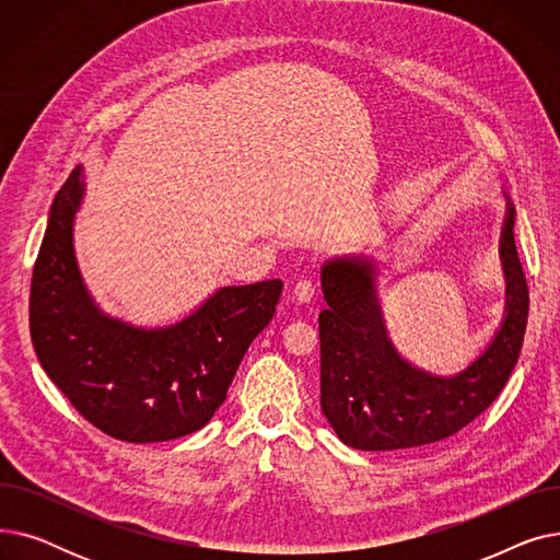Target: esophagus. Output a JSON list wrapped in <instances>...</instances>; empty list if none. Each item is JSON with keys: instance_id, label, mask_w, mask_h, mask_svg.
Segmentation results:
<instances>
[{"instance_id": "esophagus-1", "label": "esophagus", "mask_w": 560, "mask_h": 560, "mask_svg": "<svg viewBox=\"0 0 560 560\" xmlns=\"http://www.w3.org/2000/svg\"><path fill=\"white\" fill-rule=\"evenodd\" d=\"M315 295V283L311 279H300L295 285H292V298H295L300 304H308Z\"/></svg>"}]
</instances>
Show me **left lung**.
<instances>
[{
    "mask_svg": "<svg viewBox=\"0 0 560 560\" xmlns=\"http://www.w3.org/2000/svg\"><path fill=\"white\" fill-rule=\"evenodd\" d=\"M515 211L502 231L506 317L483 354L443 378L410 368L388 340L370 258H336L322 268L319 406L345 445L365 452L422 447L458 433L497 399L520 359L528 285L515 245Z\"/></svg>",
    "mask_w": 560,
    "mask_h": 560,
    "instance_id": "1",
    "label": "left lung"
}]
</instances>
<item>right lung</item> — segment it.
<instances>
[{
  "mask_svg": "<svg viewBox=\"0 0 560 560\" xmlns=\"http://www.w3.org/2000/svg\"><path fill=\"white\" fill-rule=\"evenodd\" d=\"M81 167L58 190L34 265L28 327L47 376L115 440L163 443L201 429L224 404L252 340L268 327L279 279L226 285L174 327L144 331L100 313L77 270L72 220Z\"/></svg>",
  "mask_w": 560,
  "mask_h": 560,
  "instance_id": "obj_1",
  "label": "right lung"
}]
</instances>
